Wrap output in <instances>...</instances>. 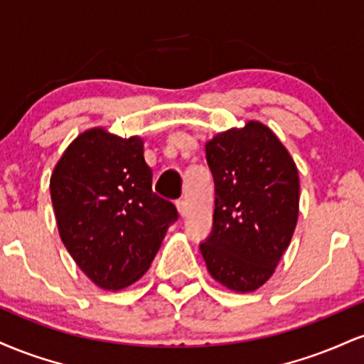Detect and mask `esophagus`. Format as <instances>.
Instances as JSON below:
<instances>
[{"label":"esophagus","instance_id":"1","mask_svg":"<svg viewBox=\"0 0 364 364\" xmlns=\"http://www.w3.org/2000/svg\"><path fill=\"white\" fill-rule=\"evenodd\" d=\"M176 207H178L179 215L185 217V215H186V212H188V207H186V202H185V200H178V202H176Z\"/></svg>","mask_w":364,"mask_h":364}]
</instances>
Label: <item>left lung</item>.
I'll use <instances>...</instances> for the list:
<instances>
[{"mask_svg":"<svg viewBox=\"0 0 364 364\" xmlns=\"http://www.w3.org/2000/svg\"><path fill=\"white\" fill-rule=\"evenodd\" d=\"M214 176L210 236L200 243L217 282L250 292L272 277L291 243L299 212V176L275 133L258 121L205 144Z\"/></svg>","mask_w":364,"mask_h":364,"instance_id":"8db88e82","label":"left lung"}]
</instances>
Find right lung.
<instances>
[{"label":"right lung","instance_id":"add662e5","mask_svg":"<svg viewBox=\"0 0 364 364\" xmlns=\"http://www.w3.org/2000/svg\"><path fill=\"white\" fill-rule=\"evenodd\" d=\"M49 188L63 245L106 291L139 281L178 220L176 207L152 191L140 136L87 129L58 161Z\"/></svg>","mask_w":364,"mask_h":364}]
</instances>
